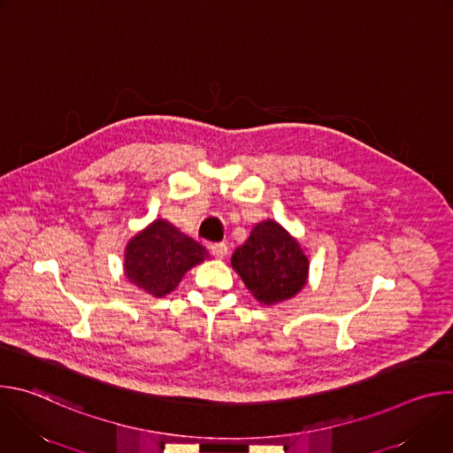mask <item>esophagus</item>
<instances>
[{
	"label": "esophagus",
	"instance_id": "obj_1",
	"mask_svg": "<svg viewBox=\"0 0 453 453\" xmlns=\"http://www.w3.org/2000/svg\"><path fill=\"white\" fill-rule=\"evenodd\" d=\"M210 254L213 260H224V257L227 256V247L224 243H215L210 247Z\"/></svg>",
	"mask_w": 453,
	"mask_h": 453
}]
</instances>
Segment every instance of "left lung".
<instances>
[{"label":"left lung","instance_id":"8db88e82","mask_svg":"<svg viewBox=\"0 0 453 453\" xmlns=\"http://www.w3.org/2000/svg\"><path fill=\"white\" fill-rule=\"evenodd\" d=\"M231 267L257 303L273 306L292 299L308 283L310 257L280 222L256 224L234 254Z\"/></svg>","mask_w":453,"mask_h":453}]
</instances>
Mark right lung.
Returning a JSON list of instances; mask_svg holds the SVG:
<instances>
[{
  "label": "right lung",
  "mask_w": 453,
  "mask_h": 453,
  "mask_svg": "<svg viewBox=\"0 0 453 453\" xmlns=\"http://www.w3.org/2000/svg\"><path fill=\"white\" fill-rule=\"evenodd\" d=\"M204 257V247L157 219L127 242L123 273L128 283L152 297H163L175 290L182 276L201 265Z\"/></svg>",
  "instance_id": "obj_1"
}]
</instances>
